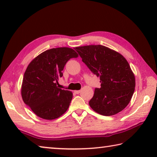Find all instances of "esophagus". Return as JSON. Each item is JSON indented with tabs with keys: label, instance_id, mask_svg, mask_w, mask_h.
Masks as SVG:
<instances>
[{
	"label": "esophagus",
	"instance_id": "1",
	"mask_svg": "<svg viewBox=\"0 0 157 157\" xmlns=\"http://www.w3.org/2000/svg\"><path fill=\"white\" fill-rule=\"evenodd\" d=\"M74 92H75V94H79L81 91H79V90H78V91H75Z\"/></svg>",
	"mask_w": 157,
	"mask_h": 157
}]
</instances>
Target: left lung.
Masks as SVG:
<instances>
[{
  "label": "left lung",
  "instance_id": "8db88e82",
  "mask_svg": "<svg viewBox=\"0 0 157 157\" xmlns=\"http://www.w3.org/2000/svg\"><path fill=\"white\" fill-rule=\"evenodd\" d=\"M75 49L90 71L100 77V88H95L89 101L93 110L109 116L123 110L135 90V77L129 63L120 53L102 45Z\"/></svg>",
  "mask_w": 157,
  "mask_h": 157
}]
</instances>
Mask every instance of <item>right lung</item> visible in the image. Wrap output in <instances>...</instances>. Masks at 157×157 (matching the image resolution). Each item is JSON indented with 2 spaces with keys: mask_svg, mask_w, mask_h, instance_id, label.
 <instances>
[{
  "mask_svg": "<svg viewBox=\"0 0 157 157\" xmlns=\"http://www.w3.org/2000/svg\"><path fill=\"white\" fill-rule=\"evenodd\" d=\"M78 56L70 48H57L42 52L28 65L23 78L21 95L37 116L52 120L67 111L73 94L58 88L57 80L63 76L66 62Z\"/></svg>",
  "mask_w": 157,
  "mask_h": 157,
  "instance_id": "1",
  "label": "right lung"
}]
</instances>
